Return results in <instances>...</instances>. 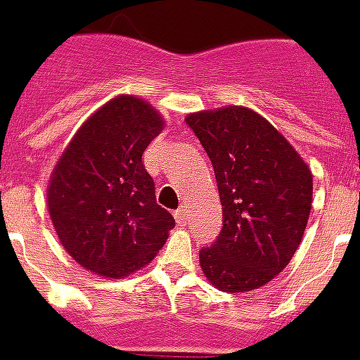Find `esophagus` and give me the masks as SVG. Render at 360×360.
Masks as SVG:
<instances>
[{
  "label": "esophagus",
  "instance_id": "34e87169",
  "mask_svg": "<svg viewBox=\"0 0 360 360\" xmlns=\"http://www.w3.org/2000/svg\"><path fill=\"white\" fill-rule=\"evenodd\" d=\"M174 218H176L178 224H186V221H187V207H186V205H182V207H178L176 211H174Z\"/></svg>",
  "mask_w": 360,
  "mask_h": 360
}]
</instances>
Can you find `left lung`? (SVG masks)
<instances>
[{
	"instance_id": "obj_1",
	"label": "left lung",
	"mask_w": 360,
	"mask_h": 360,
	"mask_svg": "<svg viewBox=\"0 0 360 360\" xmlns=\"http://www.w3.org/2000/svg\"><path fill=\"white\" fill-rule=\"evenodd\" d=\"M186 122L211 158L224 211L221 232L200 250L218 290L249 292L290 263L311 209V173L278 129L241 106L198 111Z\"/></svg>"
}]
</instances>
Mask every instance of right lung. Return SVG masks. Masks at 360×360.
<instances>
[{"label": "right lung", "instance_id": "1", "mask_svg": "<svg viewBox=\"0 0 360 360\" xmlns=\"http://www.w3.org/2000/svg\"><path fill=\"white\" fill-rule=\"evenodd\" d=\"M162 129L155 108L119 95L82 124L56 164L50 218L66 252L95 274L117 279L142 269L174 227L142 164Z\"/></svg>", "mask_w": 360, "mask_h": 360}]
</instances>
